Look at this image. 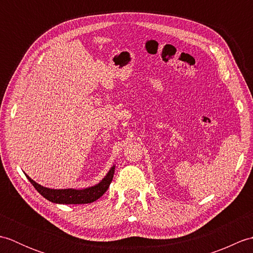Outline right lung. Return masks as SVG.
<instances>
[{
    "label": "right lung",
    "mask_w": 253,
    "mask_h": 253,
    "mask_svg": "<svg viewBox=\"0 0 253 253\" xmlns=\"http://www.w3.org/2000/svg\"><path fill=\"white\" fill-rule=\"evenodd\" d=\"M115 165H113L107 171V174L100 180V182L91 187L83 188V189H76V188H66V189H52L38 184L34 179L25 174L28 180L31 182L37 191L43 196L46 200L53 203L58 204H85L98 200L99 198L104 195L112 182L113 176H114Z\"/></svg>",
    "instance_id": "obj_1"
}]
</instances>
